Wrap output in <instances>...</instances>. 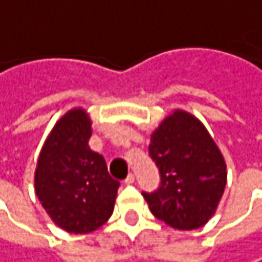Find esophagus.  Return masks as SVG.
Masks as SVG:
<instances>
[{
  "label": "esophagus",
  "mask_w": 262,
  "mask_h": 262,
  "mask_svg": "<svg viewBox=\"0 0 262 262\" xmlns=\"http://www.w3.org/2000/svg\"><path fill=\"white\" fill-rule=\"evenodd\" d=\"M136 182V176L133 174V173H129L128 176H126V179H125V185H133Z\"/></svg>",
  "instance_id": "esophagus-1"
}]
</instances>
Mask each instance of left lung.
<instances>
[{
    "mask_svg": "<svg viewBox=\"0 0 262 262\" xmlns=\"http://www.w3.org/2000/svg\"><path fill=\"white\" fill-rule=\"evenodd\" d=\"M149 155L161 176L157 191L143 192L152 215L176 230L207 224L227 185V164L206 126L174 110L150 136Z\"/></svg>",
    "mask_w": 262,
    "mask_h": 262,
    "instance_id": "8db88e82",
    "label": "left lung"
}]
</instances>
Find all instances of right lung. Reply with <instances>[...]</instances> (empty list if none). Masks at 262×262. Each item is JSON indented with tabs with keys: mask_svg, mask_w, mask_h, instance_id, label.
Segmentation results:
<instances>
[{
	"mask_svg": "<svg viewBox=\"0 0 262 262\" xmlns=\"http://www.w3.org/2000/svg\"><path fill=\"white\" fill-rule=\"evenodd\" d=\"M92 122L73 108L55 123L35 168V194L50 219L71 234H88L108 221L119 182L103 155L89 147Z\"/></svg>",
	"mask_w": 262,
	"mask_h": 262,
	"instance_id": "add662e5",
	"label": "right lung"
}]
</instances>
